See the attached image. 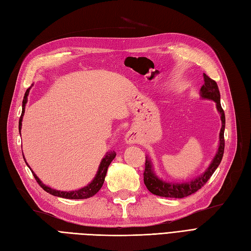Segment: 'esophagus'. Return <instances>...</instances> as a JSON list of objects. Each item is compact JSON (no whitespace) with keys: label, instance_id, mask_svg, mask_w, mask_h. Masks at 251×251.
<instances>
[{"label":"esophagus","instance_id":"esophagus-1","mask_svg":"<svg viewBox=\"0 0 251 251\" xmlns=\"http://www.w3.org/2000/svg\"><path fill=\"white\" fill-rule=\"evenodd\" d=\"M125 142L129 145H132V144H136L139 142V137L135 134L134 131H128L125 135Z\"/></svg>","mask_w":251,"mask_h":251}]
</instances>
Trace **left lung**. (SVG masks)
Segmentation results:
<instances>
[{
	"label": "left lung",
	"mask_w": 251,
	"mask_h": 251,
	"mask_svg": "<svg viewBox=\"0 0 251 251\" xmlns=\"http://www.w3.org/2000/svg\"><path fill=\"white\" fill-rule=\"evenodd\" d=\"M204 83L200 88V96L203 99L213 100L216 103V106L219 114L221 115V122L222 127L219 135V147H218L217 153L212 160L211 165L205 170V172L200 175L197 178L191 180L189 182L182 183H174V182H166L161 180L155 175L153 171L151 160L149 157H146V163H145V171H144V183L147 189L154 195L167 198H183L192 195L196 193L199 189H201L211 178V176L216 171L218 166L220 165L223 153H224V129H225V115L224 110L221 107L220 103V92L215 80L209 78L206 74H203Z\"/></svg>",
	"instance_id": "obj_1"
}]
</instances>
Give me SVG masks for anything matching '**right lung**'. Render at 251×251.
Masks as SVG:
<instances>
[{"label":"right lung","instance_id":"1","mask_svg":"<svg viewBox=\"0 0 251 251\" xmlns=\"http://www.w3.org/2000/svg\"><path fill=\"white\" fill-rule=\"evenodd\" d=\"M31 86L28 88L25 93V96H24V100H23V105H22V115L20 118V122H19V130H20V134H21V128H22V121H23V116H24V112H25V106H26V103H27V97L29 95V91H30ZM116 157V152L115 151H110L107 152L106 155L104 156V158L101 160L100 166L98 171H97V174L95 176V178L93 179V181L91 183H88L86 187L77 190V191H57V190H54L51 189L50 187H48V185L44 184L38 177L35 175V173L32 171V174L35 177V180L38 182V184L42 187L47 193L51 194L53 196H57V197H61V198H67V199H86V198H90L92 196H94L95 194H97L99 192V190L102 188V185L104 183V179H105V176H106V172H107V169L108 166L110 165V163ZM27 164V163H26ZM28 166V165H27ZM29 167V166H28ZM31 170V169H30Z\"/></svg>","mask_w":251,"mask_h":251}]
</instances>
